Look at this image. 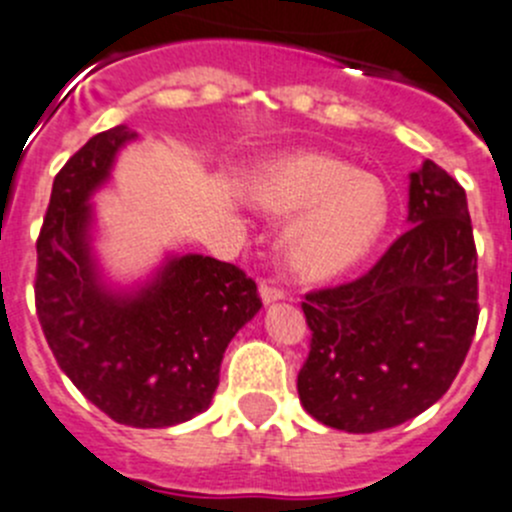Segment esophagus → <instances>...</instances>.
Wrapping results in <instances>:
<instances>
[{
  "label": "esophagus",
  "mask_w": 512,
  "mask_h": 512,
  "mask_svg": "<svg viewBox=\"0 0 512 512\" xmlns=\"http://www.w3.org/2000/svg\"><path fill=\"white\" fill-rule=\"evenodd\" d=\"M260 295H262V300H265V302L285 300V290H282V287H277V285H272L270 280H262Z\"/></svg>",
  "instance_id": "1"
}]
</instances>
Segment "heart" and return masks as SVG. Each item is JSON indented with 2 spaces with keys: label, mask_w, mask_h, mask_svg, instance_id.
I'll list each match as a JSON object with an SVG mask.
<instances>
[{
  "label": "heart",
  "mask_w": 512,
  "mask_h": 512,
  "mask_svg": "<svg viewBox=\"0 0 512 512\" xmlns=\"http://www.w3.org/2000/svg\"><path fill=\"white\" fill-rule=\"evenodd\" d=\"M252 200L275 215H298L285 230V257L302 277H332L370 255L390 222L380 177L327 155H290L252 177Z\"/></svg>",
  "instance_id": "b5f03b06"
}]
</instances>
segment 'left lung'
<instances>
[{
    "instance_id": "left-lung-1",
    "label": "left lung",
    "mask_w": 512,
    "mask_h": 512,
    "mask_svg": "<svg viewBox=\"0 0 512 512\" xmlns=\"http://www.w3.org/2000/svg\"><path fill=\"white\" fill-rule=\"evenodd\" d=\"M408 230L362 277L305 295L307 413L377 433L438 403L478 327V250L465 190L433 160L410 175Z\"/></svg>"
}]
</instances>
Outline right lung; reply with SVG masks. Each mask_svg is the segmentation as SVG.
<instances>
[{
    "label": "right lung",
    "instance_id": "1",
    "mask_svg": "<svg viewBox=\"0 0 512 512\" xmlns=\"http://www.w3.org/2000/svg\"><path fill=\"white\" fill-rule=\"evenodd\" d=\"M130 127L94 135L57 172L37 237L34 305L64 375L114 423L170 428L210 408L235 332L262 307L257 285L215 257H175L137 295L104 290L89 257L87 197Z\"/></svg>",
    "mask_w": 512,
    "mask_h": 512
}]
</instances>
